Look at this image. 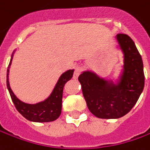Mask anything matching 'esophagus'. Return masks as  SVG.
<instances>
[{
    "mask_svg": "<svg viewBox=\"0 0 150 150\" xmlns=\"http://www.w3.org/2000/svg\"><path fill=\"white\" fill-rule=\"evenodd\" d=\"M81 70H82L81 67H77L75 68L74 74H73V79H78V76H79L80 73H81Z\"/></svg>",
    "mask_w": 150,
    "mask_h": 150,
    "instance_id": "obj_1",
    "label": "esophagus"
}]
</instances>
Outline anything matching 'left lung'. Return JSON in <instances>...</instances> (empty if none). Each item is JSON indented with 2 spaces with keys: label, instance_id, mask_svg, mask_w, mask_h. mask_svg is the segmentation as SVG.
Listing matches in <instances>:
<instances>
[{
  "label": "left lung",
  "instance_id": "1",
  "mask_svg": "<svg viewBox=\"0 0 150 150\" xmlns=\"http://www.w3.org/2000/svg\"><path fill=\"white\" fill-rule=\"evenodd\" d=\"M116 39L124 53L123 71L116 83L92 71H84L78 77L87 106L99 118H118L127 114L144 87L143 61L134 41L126 34H118Z\"/></svg>",
  "mask_w": 150,
  "mask_h": 150
}]
</instances>
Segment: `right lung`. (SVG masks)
Returning a JSON list of instances; mask_svg holds the SVG:
<instances>
[{
    "instance_id": "right-lung-1",
    "label": "right lung",
    "mask_w": 150,
    "mask_h": 150,
    "mask_svg": "<svg viewBox=\"0 0 150 150\" xmlns=\"http://www.w3.org/2000/svg\"><path fill=\"white\" fill-rule=\"evenodd\" d=\"M14 52L11 55V58L7 69L6 86L16 108L24 118H26L29 121L38 122V123H46V122L54 121L60 116L62 112V93H63L64 85L66 84L67 82H68L72 78L74 70L73 69L68 70L61 75L52 93L47 99L35 104L26 103L16 98L9 83L10 67L12 62Z\"/></svg>"
}]
</instances>
